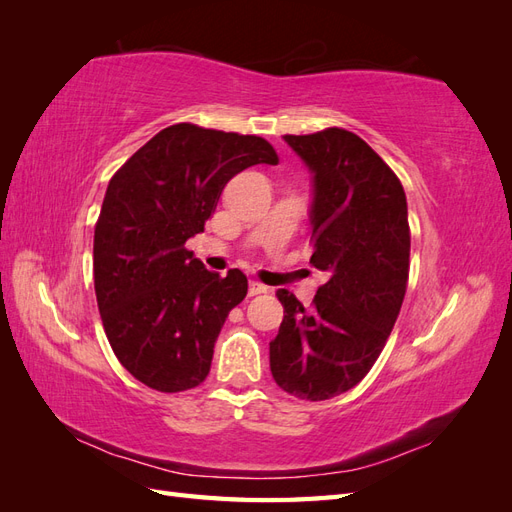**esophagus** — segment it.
I'll return each instance as SVG.
<instances>
[{
	"instance_id": "34e87169",
	"label": "esophagus",
	"mask_w": 512,
	"mask_h": 512,
	"mask_svg": "<svg viewBox=\"0 0 512 512\" xmlns=\"http://www.w3.org/2000/svg\"><path fill=\"white\" fill-rule=\"evenodd\" d=\"M262 292H267V286H265V284L250 282V286H247V294H250V297H256V294H262Z\"/></svg>"
}]
</instances>
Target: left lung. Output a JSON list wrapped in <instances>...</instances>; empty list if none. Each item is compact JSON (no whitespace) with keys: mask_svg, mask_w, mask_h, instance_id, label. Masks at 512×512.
Returning <instances> with one entry per match:
<instances>
[{"mask_svg":"<svg viewBox=\"0 0 512 512\" xmlns=\"http://www.w3.org/2000/svg\"><path fill=\"white\" fill-rule=\"evenodd\" d=\"M312 173V267L329 277L305 309L277 290L284 320L269 344L280 389L322 401L350 391L376 363L404 303L410 271L406 192L361 136L342 128L286 134Z\"/></svg>","mask_w":512,"mask_h":512,"instance_id":"obj_1","label":"left lung"}]
</instances>
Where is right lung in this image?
Segmentation results:
<instances>
[{
    "label": "right lung",
    "mask_w": 512,
    "mask_h": 512,
    "mask_svg": "<svg viewBox=\"0 0 512 512\" xmlns=\"http://www.w3.org/2000/svg\"><path fill=\"white\" fill-rule=\"evenodd\" d=\"M254 164H277L265 138L175 123L108 181L94 235L96 299L119 363L149 389L203 382L228 312L245 299L239 269L207 271L185 241Z\"/></svg>",
    "instance_id": "right-lung-1"
}]
</instances>
